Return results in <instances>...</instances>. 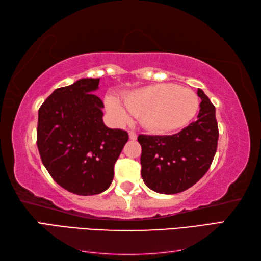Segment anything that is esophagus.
I'll list each match as a JSON object with an SVG mask.
<instances>
[{"instance_id":"esophagus-1","label":"esophagus","mask_w":261,"mask_h":261,"mask_svg":"<svg viewBox=\"0 0 261 261\" xmlns=\"http://www.w3.org/2000/svg\"><path fill=\"white\" fill-rule=\"evenodd\" d=\"M129 138L131 140H137V134L135 131H129Z\"/></svg>"}]
</instances>
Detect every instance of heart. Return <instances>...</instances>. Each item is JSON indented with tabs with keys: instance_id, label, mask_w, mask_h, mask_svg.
I'll list each match as a JSON object with an SVG mask.
<instances>
[{
	"instance_id": "heart-1",
	"label": "heart",
	"mask_w": 261,
	"mask_h": 261,
	"mask_svg": "<svg viewBox=\"0 0 261 261\" xmlns=\"http://www.w3.org/2000/svg\"><path fill=\"white\" fill-rule=\"evenodd\" d=\"M121 98L109 95L105 108L119 123H127L132 114L143 126L156 132H170L187 125L199 107L195 93L179 85L164 83L123 94Z\"/></svg>"
}]
</instances>
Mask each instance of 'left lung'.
Returning <instances> with one entry per match:
<instances>
[{"label":"left lung","mask_w":261,"mask_h":261,"mask_svg":"<svg viewBox=\"0 0 261 261\" xmlns=\"http://www.w3.org/2000/svg\"><path fill=\"white\" fill-rule=\"evenodd\" d=\"M197 120L171 136L140 135L141 177L150 190L160 194L186 191L208 170L219 139L215 108L202 90Z\"/></svg>","instance_id":"8db88e82"}]
</instances>
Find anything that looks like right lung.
Masks as SVG:
<instances>
[{
  "label": "right lung",
  "mask_w": 261,
  "mask_h": 261,
  "mask_svg": "<svg viewBox=\"0 0 261 261\" xmlns=\"http://www.w3.org/2000/svg\"><path fill=\"white\" fill-rule=\"evenodd\" d=\"M99 79H81L55 90L39 109L37 146L48 173L65 190L96 195L113 180L127 132L110 129L94 92Z\"/></svg>",
  "instance_id": "1"
}]
</instances>
